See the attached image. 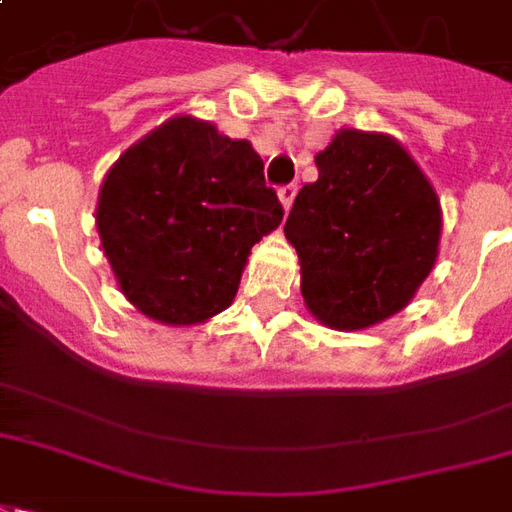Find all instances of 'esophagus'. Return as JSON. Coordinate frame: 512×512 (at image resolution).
Instances as JSON below:
<instances>
[{"mask_svg":"<svg viewBox=\"0 0 512 512\" xmlns=\"http://www.w3.org/2000/svg\"><path fill=\"white\" fill-rule=\"evenodd\" d=\"M294 197H297V186L294 183H286V186H280L278 188V199H280V205L291 207V202H294Z\"/></svg>","mask_w":512,"mask_h":512,"instance_id":"1","label":"esophagus"}]
</instances>
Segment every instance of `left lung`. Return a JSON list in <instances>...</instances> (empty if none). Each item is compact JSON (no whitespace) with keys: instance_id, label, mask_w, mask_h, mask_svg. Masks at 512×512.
Wrapping results in <instances>:
<instances>
[{"instance_id":"1","label":"left lung","mask_w":512,"mask_h":512,"mask_svg":"<svg viewBox=\"0 0 512 512\" xmlns=\"http://www.w3.org/2000/svg\"><path fill=\"white\" fill-rule=\"evenodd\" d=\"M286 218L307 310L334 329H367L399 313L432 272L440 202L407 151L383 134L340 129L315 156Z\"/></svg>"}]
</instances>
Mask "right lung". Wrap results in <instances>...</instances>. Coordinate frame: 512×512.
<instances>
[{
    "instance_id": "obj_1",
    "label": "right lung",
    "mask_w": 512,
    "mask_h": 512,
    "mask_svg": "<svg viewBox=\"0 0 512 512\" xmlns=\"http://www.w3.org/2000/svg\"><path fill=\"white\" fill-rule=\"evenodd\" d=\"M283 221L251 142L172 118L107 172L96 229L118 286L161 324L207 321L232 305L248 253Z\"/></svg>"
}]
</instances>
